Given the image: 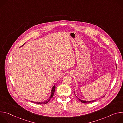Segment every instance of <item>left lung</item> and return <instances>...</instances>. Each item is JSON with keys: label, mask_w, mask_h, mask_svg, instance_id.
I'll return each instance as SVG.
<instances>
[{"label": "left lung", "mask_w": 123, "mask_h": 123, "mask_svg": "<svg viewBox=\"0 0 123 123\" xmlns=\"http://www.w3.org/2000/svg\"><path fill=\"white\" fill-rule=\"evenodd\" d=\"M77 97V96H76ZM78 98V97H77ZM78 99L79 100V101H81V102H82V103H86V104H88V103H92V102H94V101H95L96 100H92V101H84V100H81V99H79L78 98Z\"/></svg>", "instance_id": "obj_1"}]
</instances>
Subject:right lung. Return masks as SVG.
Listing matches in <instances>:
<instances>
[{"instance_id":"obj_1","label":"right lung","mask_w":123,"mask_h":123,"mask_svg":"<svg viewBox=\"0 0 123 123\" xmlns=\"http://www.w3.org/2000/svg\"><path fill=\"white\" fill-rule=\"evenodd\" d=\"M55 85L53 87H52V89H51V91L50 96L46 100L44 101H42V102H33V101H31V102H32L33 103H34L37 104H47V103H48L50 101V100L52 98V97H53L54 94V92H55Z\"/></svg>"}]
</instances>
